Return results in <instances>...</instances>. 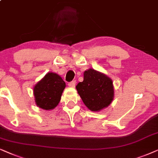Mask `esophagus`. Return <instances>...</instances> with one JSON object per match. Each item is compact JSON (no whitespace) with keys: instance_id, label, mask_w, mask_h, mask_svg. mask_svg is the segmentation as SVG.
Returning <instances> with one entry per match:
<instances>
[{"instance_id":"34e87169","label":"esophagus","mask_w":158,"mask_h":158,"mask_svg":"<svg viewBox=\"0 0 158 158\" xmlns=\"http://www.w3.org/2000/svg\"><path fill=\"white\" fill-rule=\"evenodd\" d=\"M76 83H77V82H76L75 80L71 81V82L69 83V87H74L75 85H76Z\"/></svg>"}]
</instances>
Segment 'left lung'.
I'll use <instances>...</instances> for the list:
<instances>
[{
	"instance_id": "left-lung-1",
	"label": "left lung",
	"mask_w": 158,
	"mask_h": 158,
	"mask_svg": "<svg viewBox=\"0 0 158 158\" xmlns=\"http://www.w3.org/2000/svg\"><path fill=\"white\" fill-rule=\"evenodd\" d=\"M76 88L85 106L94 112L107 108L114 98L112 79L93 69L84 72L83 81Z\"/></svg>"
}]
</instances>
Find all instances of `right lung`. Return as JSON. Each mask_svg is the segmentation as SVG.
Here are the masks:
<instances>
[{
	"instance_id": "add662e5",
	"label": "right lung",
	"mask_w": 158,
	"mask_h": 158,
	"mask_svg": "<svg viewBox=\"0 0 158 158\" xmlns=\"http://www.w3.org/2000/svg\"><path fill=\"white\" fill-rule=\"evenodd\" d=\"M66 83L57 73L48 72L34 87L36 105L43 110H52L59 103Z\"/></svg>"
}]
</instances>
